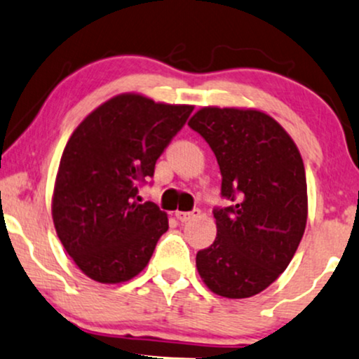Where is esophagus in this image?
<instances>
[{"label": "esophagus", "instance_id": "34e87169", "mask_svg": "<svg viewBox=\"0 0 359 359\" xmlns=\"http://www.w3.org/2000/svg\"><path fill=\"white\" fill-rule=\"evenodd\" d=\"M199 216H201L199 209H194V211H189V212H185V211H177L175 212V217L180 222H187V221L194 219V217H199Z\"/></svg>", "mask_w": 359, "mask_h": 359}]
</instances>
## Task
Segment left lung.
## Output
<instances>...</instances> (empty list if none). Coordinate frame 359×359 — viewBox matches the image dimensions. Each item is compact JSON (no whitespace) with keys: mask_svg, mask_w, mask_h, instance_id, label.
<instances>
[{"mask_svg":"<svg viewBox=\"0 0 359 359\" xmlns=\"http://www.w3.org/2000/svg\"><path fill=\"white\" fill-rule=\"evenodd\" d=\"M189 126L209 143L221 194L233 205L214 209L217 236L196 266L211 292L253 297L294 258L307 224V182L294 140L270 114L253 108H201Z\"/></svg>","mask_w":359,"mask_h":359,"instance_id":"obj_1","label":"left lung"}]
</instances>
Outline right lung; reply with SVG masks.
Returning a JSON list of instances; mask_svg holds the SVG:
<instances>
[{"label":"right lung","mask_w":359,"mask_h":359,"mask_svg":"<svg viewBox=\"0 0 359 359\" xmlns=\"http://www.w3.org/2000/svg\"><path fill=\"white\" fill-rule=\"evenodd\" d=\"M192 109L125 93L74 130L53 185L52 219L69 257L89 278L128 282L148 265L168 217L154 203H138V184L154 175Z\"/></svg>","instance_id":"right-lung-1"}]
</instances>
